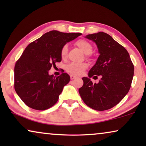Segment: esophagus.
I'll return each instance as SVG.
<instances>
[{"mask_svg":"<svg viewBox=\"0 0 146 146\" xmlns=\"http://www.w3.org/2000/svg\"><path fill=\"white\" fill-rule=\"evenodd\" d=\"M76 76H74V75H73V74H70V79L71 80H74V79H75V78H76Z\"/></svg>","mask_w":146,"mask_h":146,"instance_id":"1","label":"esophagus"}]
</instances>
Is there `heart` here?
Returning a JSON list of instances; mask_svg holds the SVG:
<instances>
[{
    "mask_svg": "<svg viewBox=\"0 0 146 146\" xmlns=\"http://www.w3.org/2000/svg\"><path fill=\"white\" fill-rule=\"evenodd\" d=\"M76 45L86 54H89L92 51V46L88 42L85 40H79L76 42ZM68 54V45L65 44L62 47L60 50V56L62 58H65ZM88 65L86 63H75L72 62L66 66V69L68 72L75 75H81L84 73L85 70L87 68Z\"/></svg>",
    "mask_w": 146,
    "mask_h": 146,
    "instance_id": "1",
    "label": "heart"
}]
</instances>
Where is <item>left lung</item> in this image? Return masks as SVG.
Returning a JSON list of instances; mask_svg holds the SVG:
<instances>
[{"label": "left lung", "mask_w": 146, "mask_h": 146, "mask_svg": "<svg viewBox=\"0 0 146 146\" xmlns=\"http://www.w3.org/2000/svg\"><path fill=\"white\" fill-rule=\"evenodd\" d=\"M97 46L100 54L90 70L88 78L84 77L79 94L86 104L98 111L110 109L127 94L132 82L134 67L124 47L108 34L99 32L85 36ZM101 77L93 84L89 78Z\"/></svg>", "instance_id": "left-lung-1"}]
</instances>
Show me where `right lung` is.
Returning <instances> with one entry per match:
<instances>
[{"label": "right lung", "instance_id": "add662e5", "mask_svg": "<svg viewBox=\"0 0 146 146\" xmlns=\"http://www.w3.org/2000/svg\"><path fill=\"white\" fill-rule=\"evenodd\" d=\"M80 35L52 31L27 46L15 66V91L26 105L45 110L57 102L70 78L66 73L56 77L48 72L61 62L62 47Z\"/></svg>", "mask_w": 146, "mask_h": 146}]
</instances>
